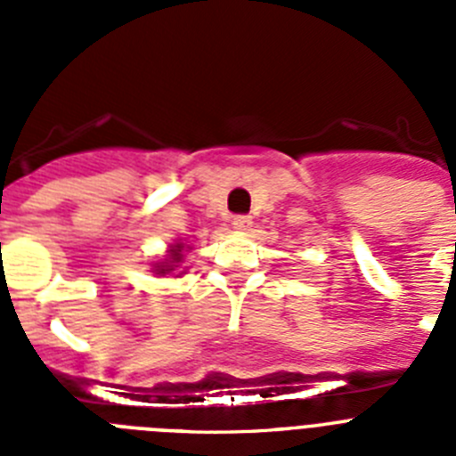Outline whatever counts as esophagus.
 <instances>
[{"label":"esophagus","mask_w":456,"mask_h":456,"mask_svg":"<svg viewBox=\"0 0 456 456\" xmlns=\"http://www.w3.org/2000/svg\"><path fill=\"white\" fill-rule=\"evenodd\" d=\"M251 225H253V219L247 215H240L232 219V228H237V231H248Z\"/></svg>","instance_id":"1"}]
</instances>
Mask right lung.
I'll use <instances>...</instances> for the list:
<instances>
[{
  "label": "right lung",
  "mask_w": 456,
  "mask_h": 456,
  "mask_svg": "<svg viewBox=\"0 0 456 456\" xmlns=\"http://www.w3.org/2000/svg\"><path fill=\"white\" fill-rule=\"evenodd\" d=\"M183 260V244H175V247H171V256H168L167 263L157 265V272L159 273H168L173 272V267Z\"/></svg>",
  "instance_id": "add662e5"
}]
</instances>
